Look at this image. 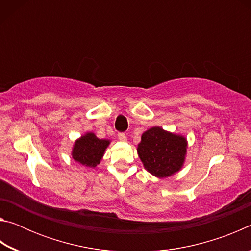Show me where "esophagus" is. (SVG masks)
I'll use <instances>...</instances> for the list:
<instances>
[{
  "mask_svg": "<svg viewBox=\"0 0 251 251\" xmlns=\"http://www.w3.org/2000/svg\"><path fill=\"white\" fill-rule=\"evenodd\" d=\"M118 139H120L121 142H126L127 137H126V135L124 133H120V134H118Z\"/></svg>",
  "mask_w": 251,
  "mask_h": 251,
  "instance_id": "1",
  "label": "esophagus"
}]
</instances>
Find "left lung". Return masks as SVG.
Masks as SVG:
<instances>
[{"label":"left lung","mask_w":251,"mask_h":251,"mask_svg":"<svg viewBox=\"0 0 251 251\" xmlns=\"http://www.w3.org/2000/svg\"><path fill=\"white\" fill-rule=\"evenodd\" d=\"M137 152L145 169L158 178H166L179 172L184 165L187 141L184 136L151 127L142 135Z\"/></svg>","instance_id":"obj_1"}]
</instances>
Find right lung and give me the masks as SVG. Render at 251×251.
Returning <instances> with one entry per match:
<instances>
[{
	"instance_id": "add662e5",
	"label": "right lung",
	"mask_w": 251,
	"mask_h": 251,
	"mask_svg": "<svg viewBox=\"0 0 251 251\" xmlns=\"http://www.w3.org/2000/svg\"><path fill=\"white\" fill-rule=\"evenodd\" d=\"M108 139H100L94 133H86L75 142L72 157L85 167H96L109 145Z\"/></svg>"
}]
</instances>
